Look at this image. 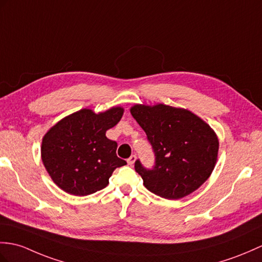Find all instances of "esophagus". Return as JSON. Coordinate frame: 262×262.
Wrapping results in <instances>:
<instances>
[{
    "instance_id": "obj_1",
    "label": "esophagus",
    "mask_w": 262,
    "mask_h": 262,
    "mask_svg": "<svg viewBox=\"0 0 262 262\" xmlns=\"http://www.w3.org/2000/svg\"><path fill=\"white\" fill-rule=\"evenodd\" d=\"M135 161H136V155H132L128 160H127V163L129 164V165H133L134 163H135Z\"/></svg>"
}]
</instances>
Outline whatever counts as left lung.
Instances as JSON below:
<instances>
[{
  "instance_id": "1",
  "label": "left lung",
  "mask_w": 262,
  "mask_h": 262,
  "mask_svg": "<svg viewBox=\"0 0 262 262\" xmlns=\"http://www.w3.org/2000/svg\"><path fill=\"white\" fill-rule=\"evenodd\" d=\"M154 151L151 168L141 161L135 171L151 193L168 200L191 194L209 179L215 166L219 141L211 127L185 109L166 105H135L130 109Z\"/></svg>"
}]
</instances>
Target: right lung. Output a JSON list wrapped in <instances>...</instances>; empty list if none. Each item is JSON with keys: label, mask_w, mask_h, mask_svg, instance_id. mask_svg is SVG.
I'll list each match as a JSON object with an SVG mask.
<instances>
[{"label": "right lung", "mask_w": 262, "mask_h": 262, "mask_svg": "<svg viewBox=\"0 0 262 262\" xmlns=\"http://www.w3.org/2000/svg\"><path fill=\"white\" fill-rule=\"evenodd\" d=\"M123 113L120 107L100 114L81 109L46 134L42 162L60 188L72 195H89L105 188L115 169L126 165L116 155L117 143L106 137Z\"/></svg>", "instance_id": "add662e5"}]
</instances>
